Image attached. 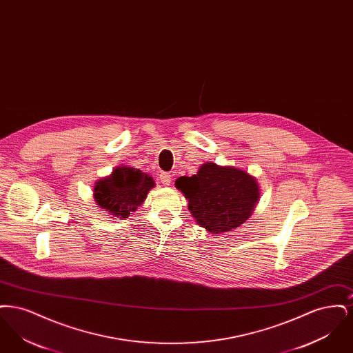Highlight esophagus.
Returning <instances> with one entry per match:
<instances>
[{"mask_svg":"<svg viewBox=\"0 0 353 353\" xmlns=\"http://www.w3.org/2000/svg\"><path fill=\"white\" fill-rule=\"evenodd\" d=\"M160 181L163 185H170L172 183V176L169 173H161L160 174Z\"/></svg>","mask_w":353,"mask_h":353,"instance_id":"34e87169","label":"esophagus"}]
</instances>
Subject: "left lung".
<instances>
[{
    "label": "left lung",
    "mask_w": 353,
    "mask_h": 353,
    "mask_svg": "<svg viewBox=\"0 0 353 353\" xmlns=\"http://www.w3.org/2000/svg\"><path fill=\"white\" fill-rule=\"evenodd\" d=\"M174 185L188 199L192 217L210 234L239 228L252 217L261 197L259 184L250 173L210 161L196 174L179 177Z\"/></svg>",
    "instance_id": "obj_1"
}]
</instances>
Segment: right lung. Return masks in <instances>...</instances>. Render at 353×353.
<instances>
[{"mask_svg": "<svg viewBox=\"0 0 353 353\" xmlns=\"http://www.w3.org/2000/svg\"><path fill=\"white\" fill-rule=\"evenodd\" d=\"M154 181L148 173L131 165H119L94 186L97 205L118 219H128L145 201Z\"/></svg>", "mask_w": 353, "mask_h": 353, "instance_id": "obj_1", "label": "right lung"}]
</instances>
